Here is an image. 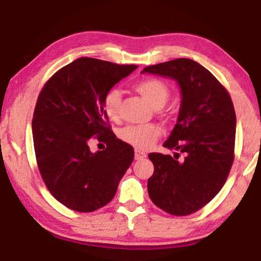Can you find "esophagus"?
I'll use <instances>...</instances> for the list:
<instances>
[{
	"label": "esophagus",
	"mask_w": 261,
	"mask_h": 261,
	"mask_svg": "<svg viewBox=\"0 0 261 261\" xmlns=\"http://www.w3.org/2000/svg\"><path fill=\"white\" fill-rule=\"evenodd\" d=\"M146 155H147L146 153L143 152V151H139V149H136V151H135V159H136V160H141V159L146 158Z\"/></svg>",
	"instance_id": "34e87169"
}]
</instances>
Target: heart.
I'll return each mask as SVG.
<instances>
[{
  "mask_svg": "<svg viewBox=\"0 0 261 261\" xmlns=\"http://www.w3.org/2000/svg\"><path fill=\"white\" fill-rule=\"evenodd\" d=\"M135 90L156 109L161 116H168L169 113L165 109V105L170 98V90L165 82L158 78L141 79L135 85ZM122 103V94L118 90H110L103 99V109L107 116L113 121L120 118ZM161 135V127L149 123V124L127 125L120 132L123 141L139 149H147L155 143Z\"/></svg>",
  "mask_w": 261,
  "mask_h": 261,
  "instance_id": "obj_1",
  "label": "heart"
}]
</instances>
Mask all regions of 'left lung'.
Wrapping results in <instances>:
<instances>
[{"label": "left lung", "instance_id": "left-lung-1", "mask_svg": "<svg viewBox=\"0 0 261 261\" xmlns=\"http://www.w3.org/2000/svg\"><path fill=\"white\" fill-rule=\"evenodd\" d=\"M143 72L174 78L182 91L178 120L163 146L175 156L149 153L151 200L171 215L199 211L226 183L235 159L236 114L230 94L197 62L176 59L144 68ZM180 152L185 159L178 160Z\"/></svg>", "mask_w": 261, "mask_h": 261}]
</instances>
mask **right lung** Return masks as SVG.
Masks as SVG:
<instances>
[{
  "mask_svg": "<svg viewBox=\"0 0 261 261\" xmlns=\"http://www.w3.org/2000/svg\"><path fill=\"white\" fill-rule=\"evenodd\" d=\"M136 69L81 57L53 74L38 96L32 120L38 168L53 197L70 210L88 213L107 205L134 161V147L110 129L103 99ZM93 139L108 147L92 153Z\"/></svg>",
  "mask_w": 261,
  "mask_h": 261,
  "instance_id": "add662e5",
  "label": "right lung"
}]
</instances>
